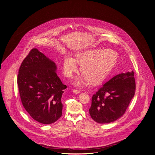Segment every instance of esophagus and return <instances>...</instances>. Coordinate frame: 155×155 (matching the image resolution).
I'll return each mask as SVG.
<instances>
[{
    "label": "esophagus",
    "mask_w": 155,
    "mask_h": 155,
    "mask_svg": "<svg viewBox=\"0 0 155 155\" xmlns=\"http://www.w3.org/2000/svg\"><path fill=\"white\" fill-rule=\"evenodd\" d=\"M73 93L76 94H79V92H80V91H79V90H76V89H73Z\"/></svg>",
    "instance_id": "esophagus-1"
}]
</instances>
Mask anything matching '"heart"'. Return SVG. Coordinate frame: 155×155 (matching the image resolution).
<instances>
[{"label": "heart", "instance_id": "obj_1", "mask_svg": "<svg viewBox=\"0 0 155 155\" xmlns=\"http://www.w3.org/2000/svg\"><path fill=\"white\" fill-rule=\"evenodd\" d=\"M117 53L114 50L93 49L78 54L76 60L81 64L80 72L91 83H97L104 79L112 69L117 60ZM77 70V63L74 58L67 55L64 58V75L72 77ZM84 79V78H83ZM82 79L77 80L76 83L81 85Z\"/></svg>", "mask_w": 155, "mask_h": 155}]
</instances>
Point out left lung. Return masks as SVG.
<instances>
[{
    "label": "left lung",
    "mask_w": 155,
    "mask_h": 155,
    "mask_svg": "<svg viewBox=\"0 0 155 155\" xmlns=\"http://www.w3.org/2000/svg\"><path fill=\"white\" fill-rule=\"evenodd\" d=\"M135 90L133 71L114 76L93 95L89 109L91 117L101 124L117 120L125 113Z\"/></svg>",
    "instance_id": "left-lung-1"
}]
</instances>
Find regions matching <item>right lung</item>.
I'll list each match as a JSON object with an SVG mask.
<instances>
[{
    "instance_id": "1",
    "label": "right lung",
    "mask_w": 155,
    "mask_h": 155,
    "mask_svg": "<svg viewBox=\"0 0 155 155\" xmlns=\"http://www.w3.org/2000/svg\"><path fill=\"white\" fill-rule=\"evenodd\" d=\"M55 63L32 49L19 68L17 83L23 106L34 120L44 124L62 115L61 97L67 86L57 76Z\"/></svg>"
}]
</instances>
